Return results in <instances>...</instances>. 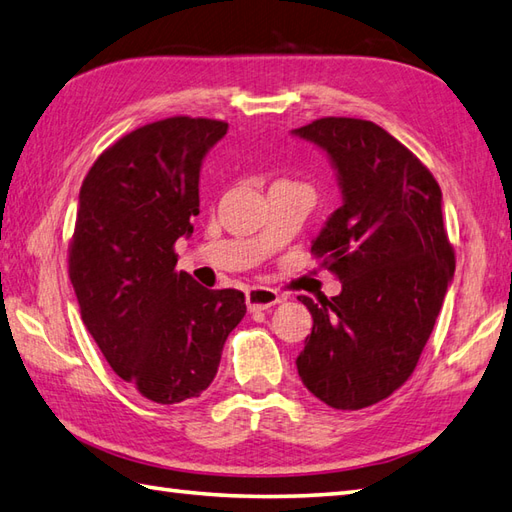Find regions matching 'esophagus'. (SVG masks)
<instances>
[{
    "instance_id": "34e87169",
    "label": "esophagus",
    "mask_w": 512,
    "mask_h": 512,
    "mask_svg": "<svg viewBox=\"0 0 512 512\" xmlns=\"http://www.w3.org/2000/svg\"><path fill=\"white\" fill-rule=\"evenodd\" d=\"M279 301H281V295L277 290L262 288V286H253L246 290V303H248L250 312L268 310L270 306H275V303H279Z\"/></svg>"
}]
</instances>
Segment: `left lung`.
I'll list each match as a JSON object with an SVG mask.
<instances>
[{
  "instance_id": "left-lung-1",
  "label": "left lung",
  "mask_w": 512,
  "mask_h": 512,
  "mask_svg": "<svg viewBox=\"0 0 512 512\" xmlns=\"http://www.w3.org/2000/svg\"><path fill=\"white\" fill-rule=\"evenodd\" d=\"M292 134L325 151L343 198L312 242L341 292L319 303L299 297L314 325L297 369L325 405L363 409L411 376L451 286L442 191L372 121L330 116Z\"/></svg>"
}]
</instances>
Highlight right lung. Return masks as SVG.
<instances>
[{
    "label": "right lung",
    "mask_w": 512,
    "mask_h": 512,
    "mask_svg": "<svg viewBox=\"0 0 512 512\" xmlns=\"http://www.w3.org/2000/svg\"><path fill=\"white\" fill-rule=\"evenodd\" d=\"M228 125L173 116L105 149L85 176L70 244V281L85 328L114 372L158 402L213 383L244 292L178 273L173 244L200 213V169Z\"/></svg>",
    "instance_id": "1"
}]
</instances>
